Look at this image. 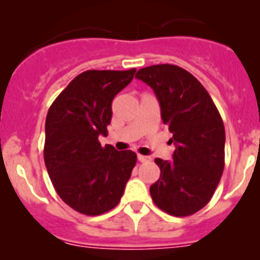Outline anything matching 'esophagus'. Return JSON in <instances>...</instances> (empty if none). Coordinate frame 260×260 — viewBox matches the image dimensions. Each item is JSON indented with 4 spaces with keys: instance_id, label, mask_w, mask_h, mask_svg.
<instances>
[{
    "instance_id": "esophagus-1",
    "label": "esophagus",
    "mask_w": 260,
    "mask_h": 260,
    "mask_svg": "<svg viewBox=\"0 0 260 260\" xmlns=\"http://www.w3.org/2000/svg\"><path fill=\"white\" fill-rule=\"evenodd\" d=\"M138 159H139L140 162H151L152 158L149 156H143V154H139L138 156Z\"/></svg>"
}]
</instances>
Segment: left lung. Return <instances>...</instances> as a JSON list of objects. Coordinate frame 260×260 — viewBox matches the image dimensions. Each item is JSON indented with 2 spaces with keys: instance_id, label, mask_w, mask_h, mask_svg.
<instances>
[{
  "instance_id": "1",
  "label": "left lung",
  "mask_w": 260,
  "mask_h": 260,
  "mask_svg": "<svg viewBox=\"0 0 260 260\" xmlns=\"http://www.w3.org/2000/svg\"><path fill=\"white\" fill-rule=\"evenodd\" d=\"M135 77L153 89L175 144L171 161L154 159L161 175L149 188L152 200L170 215H192L208 205L224 170L220 113L200 81L180 67H146Z\"/></svg>"
}]
</instances>
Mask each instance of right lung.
Listing matches in <instances>:
<instances>
[{
    "mask_svg": "<svg viewBox=\"0 0 260 260\" xmlns=\"http://www.w3.org/2000/svg\"><path fill=\"white\" fill-rule=\"evenodd\" d=\"M135 71L82 72L47 112V173L59 197L85 215H101L116 208L137 164L135 152H118L99 142L101 135L108 134L113 98L132 82Z\"/></svg>",
    "mask_w": 260,
    "mask_h": 260,
    "instance_id": "add662e5",
    "label": "right lung"
}]
</instances>
